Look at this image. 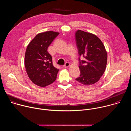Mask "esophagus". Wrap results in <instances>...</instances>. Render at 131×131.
I'll return each instance as SVG.
<instances>
[{"label":"esophagus","instance_id":"34e87169","mask_svg":"<svg viewBox=\"0 0 131 131\" xmlns=\"http://www.w3.org/2000/svg\"><path fill=\"white\" fill-rule=\"evenodd\" d=\"M70 66V63L69 62H66L65 64L64 65V68H68Z\"/></svg>","mask_w":131,"mask_h":131}]
</instances>
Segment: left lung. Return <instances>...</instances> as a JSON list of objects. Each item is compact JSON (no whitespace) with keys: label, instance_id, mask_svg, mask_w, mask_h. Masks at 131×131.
Segmentation results:
<instances>
[{"label":"left lung","instance_id":"8db88e82","mask_svg":"<svg viewBox=\"0 0 131 131\" xmlns=\"http://www.w3.org/2000/svg\"><path fill=\"white\" fill-rule=\"evenodd\" d=\"M76 41L79 56L84 60L79 61L80 77L76 80L90 85L97 82L104 74L107 63V53L101 39L95 35L78 30Z\"/></svg>","mask_w":131,"mask_h":131}]
</instances>
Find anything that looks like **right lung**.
<instances>
[{"label":"right lung","mask_w":131,"mask_h":131,"mask_svg":"<svg viewBox=\"0 0 131 131\" xmlns=\"http://www.w3.org/2000/svg\"><path fill=\"white\" fill-rule=\"evenodd\" d=\"M60 33L48 31L37 34L28 45L24 64L27 75L36 85L45 87L57 79L59 69L54 67L49 46Z\"/></svg>","instance_id":"add662e5"}]
</instances>
